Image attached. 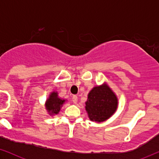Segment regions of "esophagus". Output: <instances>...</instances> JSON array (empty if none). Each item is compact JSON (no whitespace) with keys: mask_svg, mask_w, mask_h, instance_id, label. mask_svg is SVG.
I'll use <instances>...</instances> for the list:
<instances>
[{"mask_svg":"<svg viewBox=\"0 0 159 159\" xmlns=\"http://www.w3.org/2000/svg\"><path fill=\"white\" fill-rule=\"evenodd\" d=\"M77 101H78V99H77V95H73V96H72V101L74 102V103H77Z\"/></svg>","mask_w":159,"mask_h":159,"instance_id":"34e87169","label":"esophagus"}]
</instances>
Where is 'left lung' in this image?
<instances>
[{"label": "left lung", "mask_w": 159, "mask_h": 159, "mask_svg": "<svg viewBox=\"0 0 159 159\" xmlns=\"http://www.w3.org/2000/svg\"><path fill=\"white\" fill-rule=\"evenodd\" d=\"M118 98L107 84L94 87L88 93L85 109L91 121L102 122L116 112Z\"/></svg>", "instance_id": "1"}]
</instances>
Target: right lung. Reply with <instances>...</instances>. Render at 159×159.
<instances>
[{
  "instance_id": "add662e5",
  "label": "right lung",
  "mask_w": 159,
  "mask_h": 159,
  "mask_svg": "<svg viewBox=\"0 0 159 159\" xmlns=\"http://www.w3.org/2000/svg\"><path fill=\"white\" fill-rule=\"evenodd\" d=\"M66 100L58 97L57 92H52L45 102V108L50 115L58 114Z\"/></svg>"
}]
</instances>
